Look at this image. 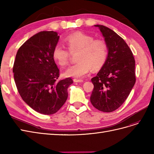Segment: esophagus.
<instances>
[{
  "mask_svg": "<svg viewBox=\"0 0 154 154\" xmlns=\"http://www.w3.org/2000/svg\"><path fill=\"white\" fill-rule=\"evenodd\" d=\"M74 82H83V81L82 80H78V79H74Z\"/></svg>",
  "mask_w": 154,
  "mask_h": 154,
  "instance_id": "esophagus-1",
  "label": "esophagus"
}]
</instances>
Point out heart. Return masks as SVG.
I'll return each instance as SVG.
<instances>
[{
    "instance_id": "1",
    "label": "heart",
    "mask_w": 154,
    "mask_h": 154,
    "mask_svg": "<svg viewBox=\"0 0 154 154\" xmlns=\"http://www.w3.org/2000/svg\"><path fill=\"white\" fill-rule=\"evenodd\" d=\"M68 49L71 52L78 51L77 63L67 68L64 72L66 77L82 78L91 71V68L97 71L104 66L108 57L109 49L106 42L82 32H75L65 38ZM53 58L60 66H66L69 60V52L59 44L53 50Z\"/></svg>"
}]
</instances>
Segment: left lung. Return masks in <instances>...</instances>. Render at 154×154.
I'll return each mask as SVG.
<instances>
[{"mask_svg": "<svg viewBox=\"0 0 154 154\" xmlns=\"http://www.w3.org/2000/svg\"><path fill=\"white\" fill-rule=\"evenodd\" d=\"M94 26L104 37L109 54L104 66L91 79L94 89L90 99L97 110L111 112L124 103L136 83L135 60L128 45L116 32L104 26Z\"/></svg>", "mask_w": 154, "mask_h": 154, "instance_id": "obj_1", "label": "left lung"}]
</instances>
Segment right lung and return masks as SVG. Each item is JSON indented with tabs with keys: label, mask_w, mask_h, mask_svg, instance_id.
Masks as SVG:
<instances>
[{
	"label": "right lung",
	"mask_w": 154,
	"mask_h": 154,
	"mask_svg": "<svg viewBox=\"0 0 154 154\" xmlns=\"http://www.w3.org/2000/svg\"><path fill=\"white\" fill-rule=\"evenodd\" d=\"M60 36L57 32L41 31L18 49L13 72L22 100L38 112H57L68 97L71 78L58 81L59 69L53 58V50Z\"/></svg>",
	"instance_id": "1"
}]
</instances>
